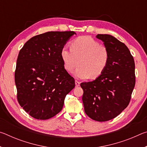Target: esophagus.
I'll list each match as a JSON object with an SVG mask.
<instances>
[{
    "label": "esophagus",
    "instance_id": "34e87169",
    "mask_svg": "<svg viewBox=\"0 0 147 147\" xmlns=\"http://www.w3.org/2000/svg\"><path fill=\"white\" fill-rule=\"evenodd\" d=\"M80 83L78 81L75 80V85H76V87H78L80 86Z\"/></svg>",
    "mask_w": 147,
    "mask_h": 147
}]
</instances>
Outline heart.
I'll list each match as a JSON object with an SVG mask.
<instances>
[{
    "instance_id": "heart-1",
    "label": "heart",
    "mask_w": 147,
    "mask_h": 147,
    "mask_svg": "<svg viewBox=\"0 0 147 147\" xmlns=\"http://www.w3.org/2000/svg\"><path fill=\"white\" fill-rule=\"evenodd\" d=\"M71 49L64 47L61 57L64 68L67 72H74L77 78H96L105 71L109 61V51L107 47L89 36H81L71 44Z\"/></svg>"
}]
</instances>
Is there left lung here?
<instances>
[{"label":"left lung","mask_w":147,"mask_h":147,"mask_svg":"<svg viewBox=\"0 0 147 147\" xmlns=\"http://www.w3.org/2000/svg\"><path fill=\"white\" fill-rule=\"evenodd\" d=\"M96 38L108 50V64L100 76L80 86L86 113L104 122L116 117L130 102L136 84L135 63L128 47L115 37L98 34Z\"/></svg>","instance_id":"obj_1"}]
</instances>
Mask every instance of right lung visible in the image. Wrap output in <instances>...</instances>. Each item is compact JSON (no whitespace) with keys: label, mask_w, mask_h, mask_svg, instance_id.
Masks as SVG:
<instances>
[{"label":"right lung","mask_w":147,"mask_h":147,"mask_svg":"<svg viewBox=\"0 0 147 147\" xmlns=\"http://www.w3.org/2000/svg\"><path fill=\"white\" fill-rule=\"evenodd\" d=\"M74 34L45 32L30 39L19 51L15 72L17 100L32 117L46 120L55 116L75 87L61 57V49Z\"/></svg>","instance_id":"1"}]
</instances>
